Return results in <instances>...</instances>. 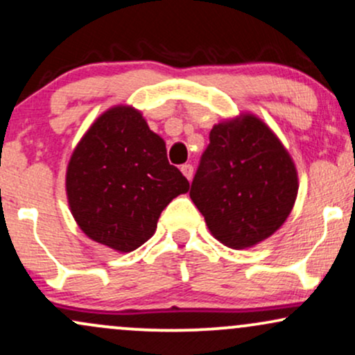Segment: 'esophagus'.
<instances>
[{"label": "esophagus", "mask_w": 355, "mask_h": 355, "mask_svg": "<svg viewBox=\"0 0 355 355\" xmlns=\"http://www.w3.org/2000/svg\"><path fill=\"white\" fill-rule=\"evenodd\" d=\"M182 173L185 175L187 180H191V177H193V166H191L190 164L182 165Z\"/></svg>", "instance_id": "34e87169"}]
</instances>
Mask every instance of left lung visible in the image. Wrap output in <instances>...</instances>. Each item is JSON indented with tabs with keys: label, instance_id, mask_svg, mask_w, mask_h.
Returning <instances> with one entry per match:
<instances>
[{
	"label": "left lung",
	"instance_id": "obj_1",
	"mask_svg": "<svg viewBox=\"0 0 355 355\" xmlns=\"http://www.w3.org/2000/svg\"><path fill=\"white\" fill-rule=\"evenodd\" d=\"M297 189L294 162L279 138L262 120L243 115L211 128L190 198L215 239L245 248L282 225Z\"/></svg>",
	"mask_w": 355,
	"mask_h": 355
}]
</instances>
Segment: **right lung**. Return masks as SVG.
<instances>
[{
  "label": "right lung",
  "mask_w": 355,
  "mask_h": 355,
  "mask_svg": "<svg viewBox=\"0 0 355 355\" xmlns=\"http://www.w3.org/2000/svg\"><path fill=\"white\" fill-rule=\"evenodd\" d=\"M189 189L180 170L168 164L165 141L130 107L105 112L68 164L67 193L76 223L118 252L145 243L162 210Z\"/></svg>",
  "instance_id": "add662e5"
}]
</instances>
